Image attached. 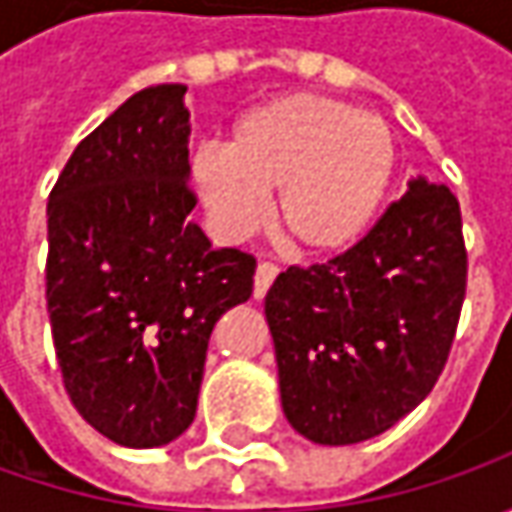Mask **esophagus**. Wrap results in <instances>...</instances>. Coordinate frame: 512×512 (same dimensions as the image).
<instances>
[{
	"label": "esophagus",
	"mask_w": 512,
	"mask_h": 512,
	"mask_svg": "<svg viewBox=\"0 0 512 512\" xmlns=\"http://www.w3.org/2000/svg\"><path fill=\"white\" fill-rule=\"evenodd\" d=\"M279 276V267L273 265V262H262V265L256 267V282H253V296L256 299H265V293L273 285V279Z\"/></svg>",
	"instance_id": "1"
}]
</instances>
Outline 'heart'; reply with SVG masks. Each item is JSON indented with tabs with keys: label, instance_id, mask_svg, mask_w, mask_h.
Instances as JSON below:
<instances>
[{
	"label": "heart",
	"instance_id": "obj_1",
	"mask_svg": "<svg viewBox=\"0 0 512 512\" xmlns=\"http://www.w3.org/2000/svg\"><path fill=\"white\" fill-rule=\"evenodd\" d=\"M399 165L390 122L319 93H287L242 113L227 150L193 156V182L222 233L242 239L265 222L267 193L302 253L359 242L382 210Z\"/></svg>",
	"mask_w": 512,
	"mask_h": 512
}]
</instances>
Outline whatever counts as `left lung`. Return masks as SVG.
Listing matches in <instances>:
<instances>
[{"instance_id":"left-lung-1","label":"left lung","mask_w":512,"mask_h":512,"mask_svg":"<svg viewBox=\"0 0 512 512\" xmlns=\"http://www.w3.org/2000/svg\"><path fill=\"white\" fill-rule=\"evenodd\" d=\"M467 290L459 199L413 179L353 247L267 290L287 422L316 444L390 430L439 382Z\"/></svg>"}]
</instances>
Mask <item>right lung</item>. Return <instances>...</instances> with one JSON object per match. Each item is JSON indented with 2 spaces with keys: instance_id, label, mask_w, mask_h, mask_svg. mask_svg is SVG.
<instances>
[{
  "instance_id": "obj_1",
  "label": "right lung",
  "mask_w": 512,
  "mask_h": 512,
  "mask_svg": "<svg viewBox=\"0 0 512 512\" xmlns=\"http://www.w3.org/2000/svg\"><path fill=\"white\" fill-rule=\"evenodd\" d=\"M185 85L133 93L88 133L48 199L50 333L79 416L125 447L193 424L207 342L253 293L256 259L190 222Z\"/></svg>"
}]
</instances>
